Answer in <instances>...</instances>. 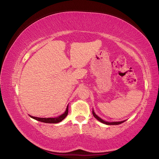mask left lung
<instances>
[{
    "mask_svg": "<svg viewBox=\"0 0 159 159\" xmlns=\"http://www.w3.org/2000/svg\"><path fill=\"white\" fill-rule=\"evenodd\" d=\"M93 114L94 116V117H95L96 119H98L99 121H100V122L103 123H104V124H107V125H118V124H120V123H122L125 121V120H123V121H120V122H111V123L106 122V121H104V120H102V118H100L99 116H98L95 114V113L94 112V111H93Z\"/></svg>",
    "mask_w": 159,
    "mask_h": 159,
    "instance_id": "1",
    "label": "left lung"
}]
</instances>
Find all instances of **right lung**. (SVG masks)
Masks as SVG:
<instances>
[{"instance_id": "obj_1", "label": "right lung", "mask_w": 159, "mask_h": 159, "mask_svg": "<svg viewBox=\"0 0 159 159\" xmlns=\"http://www.w3.org/2000/svg\"><path fill=\"white\" fill-rule=\"evenodd\" d=\"M67 114H68V107H66L65 112H64L63 114H61V116H60L57 118H38V117L32 116H30L41 122H43L46 123H57L61 122V120L64 119L67 116Z\"/></svg>"}]
</instances>
